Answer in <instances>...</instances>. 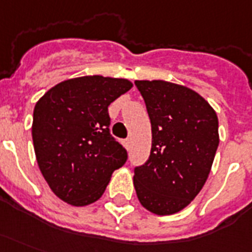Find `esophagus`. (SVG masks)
<instances>
[{"mask_svg":"<svg viewBox=\"0 0 252 252\" xmlns=\"http://www.w3.org/2000/svg\"><path fill=\"white\" fill-rule=\"evenodd\" d=\"M123 145H124L126 150H128V148L131 147V140H129V139H126V140L123 141Z\"/></svg>","mask_w":252,"mask_h":252,"instance_id":"obj_1","label":"esophagus"}]
</instances>
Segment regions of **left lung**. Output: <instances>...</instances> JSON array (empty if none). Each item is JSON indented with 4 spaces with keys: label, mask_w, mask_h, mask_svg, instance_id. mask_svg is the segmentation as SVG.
<instances>
[{
    "label": "left lung",
    "mask_w": 252,
    "mask_h": 252,
    "mask_svg": "<svg viewBox=\"0 0 252 252\" xmlns=\"http://www.w3.org/2000/svg\"><path fill=\"white\" fill-rule=\"evenodd\" d=\"M152 126L147 163L135 168L141 206L156 215L182 211L200 192L219 145L214 108L188 87L164 80H136Z\"/></svg>",
    "instance_id": "1"
}]
</instances>
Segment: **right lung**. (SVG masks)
I'll list each match as a JSON object with an SVG mask.
<instances>
[{
  "label": "right lung",
  "mask_w": 252,
  "mask_h": 252,
  "mask_svg": "<svg viewBox=\"0 0 252 252\" xmlns=\"http://www.w3.org/2000/svg\"><path fill=\"white\" fill-rule=\"evenodd\" d=\"M133 84L83 76L61 81L36 102L32 137L37 164L56 196L70 206L98 200L126 151L109 133L108 107Z\"/></svg>",
  "instance_id": "1"
}]
</instances>
